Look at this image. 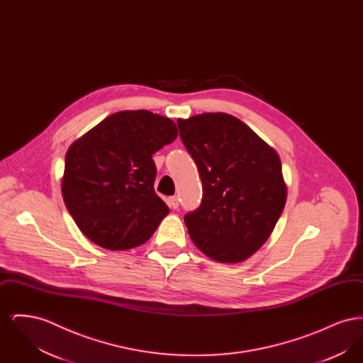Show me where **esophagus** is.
Listing matches in <instances>:
<instances>
[{
    "instance_id": "obj_1",
    "label": "esophagus",
    "mask_w": 363,
    "mask_h": 363,
    "mask_svg": "<svg viewBox=\"0 0 363 363\" xmlns=\"http://www.w3.org/2000/svg\"><path fill=\"white\" fill-rule=\"evenodd\" d=\"M169 207L173 208V209H177V208L179 207V201H178L177 196H172L169 199Z\"/></svg>"
}]
</instances>
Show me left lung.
<instances>
[{"mask_svg": "<svg viewBox=\"0 0 363 363\" xmlns=\"http://www.w3.org/2000/svg\"><path fill=\"white\" fill-rule=\"evenodd\" d=\"M177 125L203 182L201 204L184 218L191 241L219 262L250 257L269 238L286 204L277 151L225 113Z\"/></svg>", "mask_w": 363, "mask_h": 363, "instance_id": "left-lung-1", "label": "left lung"}]
</instances>
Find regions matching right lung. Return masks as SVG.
Segmentation results:
<instances>
[{"label": "right lung", "mask_w": 363, "mask_h": 363, "mask_svg": "<svg viewBox=\"0 0 363 363\" xmlns=\"http://www.w3.org/2000/svg\"><path fill=\"white\" fill-rule=\"evenodd\" d=\"M177 136L170 118L128 110L104 118L70 145L62 196L88 240L126 250L151 238L169 213L154 189L152 155Z\"/></svg>", "instance_id": "obj_1"}]
</instances>
